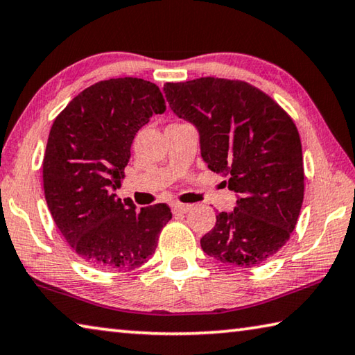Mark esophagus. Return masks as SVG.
<instances>
[{"mask_svg": "<svg viewBox=\"0 0 355 355\" xmlns=\"http://www.w3.org/2000/svg\"><path fill=\"white\" fill-rule=\"evenodd\" d=\"M192 205H186V203H172L173 213H188Z\"/></svg>", "mask_w": 355, "mask_h": 355, "instance_id": "esophagus-1", "label": "esophagus"}]
</instances>
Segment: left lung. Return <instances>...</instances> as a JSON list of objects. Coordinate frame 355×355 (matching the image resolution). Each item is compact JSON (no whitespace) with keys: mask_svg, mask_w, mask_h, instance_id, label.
I'll list each match as a JSON object with an SVG mask.
<instances>
[{"mask_svg":"<svg viewBox=\"0 0 355 355\" xmlns=\"http://www.w3.org/2000/svg\"><path fill=\"white\" fill-rule=\"evenodd\" d=\"M171 110L199 131L208 169L238 194L232 213L216 216L200 239L207 255L254 268L284 248L304 200L302 146L296 125L252 84L224 78L166 83Z\"/></svg>","mask_w":355,"mask_h":355,"instance_id":"1","label":"left lung"}]
</instances>
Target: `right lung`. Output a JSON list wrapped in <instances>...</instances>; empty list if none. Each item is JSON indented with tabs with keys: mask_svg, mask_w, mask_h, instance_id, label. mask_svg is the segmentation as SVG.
I'll list each match as a JSON object with an SVG mask.
<instances>
[{
	"mask_svg": "<svg viewBox=\"0 0 355 355\" xmlns=\"http://www.w3.org/2000/svg\"><path fill=\"white\" fill-rule=\"evenodd\" d=\"M164 111L156 84L112 78L84 89L53 122L44 156L46 205L65 241L94 268L142 266L172 219L166 203L136 209L114 194L136 133Z\"/></svg>",
	"mask_w": 355,
	"mask_h": 355,
	"instance_id": "obj_1",
	"label": "right lung"
}]
</instances>
